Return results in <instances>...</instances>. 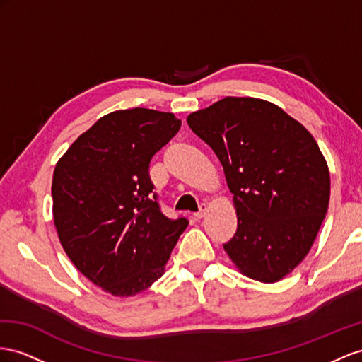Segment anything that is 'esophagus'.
I'll use <instances>...</instances> for the list:
<instances>
[{"instance_id":"34e87169","label":"esophagus","mask_w":362,"mask_h":362,"mask_svg":"<svg viewBox=\"0 0 362 362\" xmlns=\"http://www.w3.org/2000/svg\"><path fill=\"white\" fill-rule=\"evenodd\" d=\"M206 211H208V205H206V203H202V205H200V211L196 212V214H194V217H196L197 220H200V218L205 217Z\"/></svg>"}]
</instances>
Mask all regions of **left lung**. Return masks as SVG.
Listing matches in <instances>:
<instances>
[{
	"mask_svg": "<svg viewBox=\"0 0 362 362\" xmlns=\"http://www.w3.org/2000/svg\"><path fill=\"white\" fill-rule=\"evenodd\" d=\"M187 122L223 166L237 233L223 245L252 280L280 281L298 266L327 214L330 173L313 136L269 100L225 98Z\"/></svg>",
	"mask_w": 362,
	"mask_h": 362,
	"instance_id": "1",
	"label": "left lung"
}]
</instances>
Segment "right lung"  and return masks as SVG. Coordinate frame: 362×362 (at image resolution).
Segmentation results:
<instances>
[{"label": "right lung", "instance_id": "1", "mask_svg": "<svg viewBox=\"0 0 362 362\" xmlns=\"http://www.w3.org/2000/svg\"><path fill=\"white\" fill-rule=\"evenodd\" d=\"M173 113L129 108L102 116L53 171V221L86 278L115 296L148 289L165 272L187 218L162 214L150 160L180 129Z\"/></svg>", "mask_w": 362, "mask_h": 362}]
</instances>
